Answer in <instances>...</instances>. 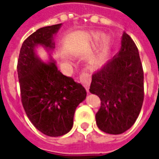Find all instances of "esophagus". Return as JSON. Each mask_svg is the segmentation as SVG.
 I'll list each match as a JSON object with an SVG mask.
<instances>
[{"label":"esophagus","instance_id":"1","mask_svg":"<svg viewBox=\"0 0 159 159\" xmlns=\"http://www.w3.org/2000/svg\"><path fill=\"white\" fill-rule=\"evenodd\" d=\"M80 82L83 84V86L86 88L87 91H89V85H90V78L89 75L87 73L83 72L80 75Z\"/></svg>","mask_w":159,"mask_h":159}]
</instances>
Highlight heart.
Masks as SVG:
<instances>
[{"label": "heart", "instance_id": "b5f03b06", "mask_svg": "<svg viewBox=\"0 0 159 159\" xmlns=\"http://www.w3.org/2000/svg\"><path fill=\"white\" fill-rule=\"evenodd\" d=\"M108 50H109V41L107 38H103L100 42V44L98 46V49L96 51V54L93 58V61L96 63L101 62L104 59V58L107 55L108 53ZM65 60L67 61L66 58H64Z\"/></svg>", "mask_w": 159, "mask_h": 159}]
</instances>
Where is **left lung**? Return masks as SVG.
<instances>
[{
	"label": "left lung",
	"mask_w": 159,
	"mask_h": 159,
	"mask_svg": "<svg viewBox=\"0 0 159 159\" xmlns=\"http://www.w3.org/2000/svg\"><path fill=\"white\" fill-rule=\"evenodd\" d=\"M89 91L100 97L95 118L105 133L122 134L136 121L144 100V72L138 48L128 34L123 33L117 55L93 73Z\"/></svg>",
	"instance_id": "1"
}]
</instances>
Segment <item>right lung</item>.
I'll return each mask as SVG.
<instances>
[{"label":"right lung","instance_id":"right-lung-1","mask_svg":"<svg viewBox=\"0 0 159 159\" xmlns=\"http://www.w3.org/2000/svg\"><path fill=\"white\" fill-rule=\"evenodd\" d=\"M61 24L42 27L23 42L18 59L21 101L30 121L48 136L64 135L71 129L77 106L85 100L84 87L58 70L55 63L44 64L35 47L53 49L52 36Z\"/></svg>","mask_w":159,"mask_h":159}]
</instances>
